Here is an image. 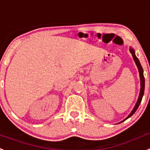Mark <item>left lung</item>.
<instances>
[{"label":"left lung","instance_id":"8db88e82","mask_svg":"<svg viewBox=\"0 0 150 150\" xmlns=\"http://www.w3.org/2000/svg\"><path fill=\"white\" fill-rule=\"evenodd\" d=\"M130 52L132 54L133 57H134V60L135 61V64H136L138 70H139V78H140V92H139V97H138V100L137 102L136 105L134 106V109L132 110V112H130V115L125 119V120H123L121 122L123 121H125V120H127V118H129L130 117H131L135 112H136L137 110L138 107H139V104H140V102L142 101V98H143V93H144V89H145V79H144V76H143V67H142L141 64H140V63H139V59H138L137 57L136 54H135V52H134V50L132 48H130Z\"/></svg>","mask_w":150,"mask_h":150}]
</instances>
